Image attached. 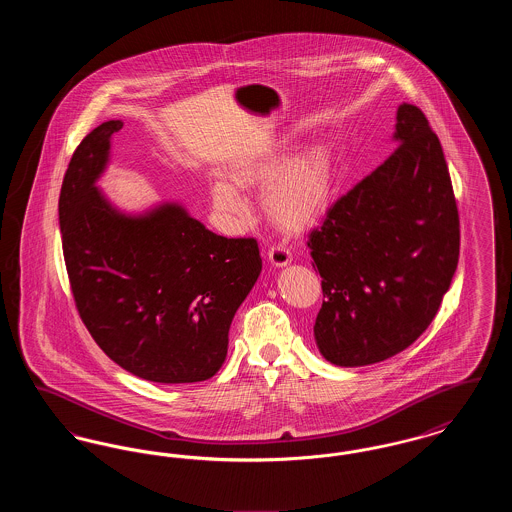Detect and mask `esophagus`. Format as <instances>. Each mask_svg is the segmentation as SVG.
Instances as JSON below:
<instances>
[{
    "mask_svg": "<svg viewBox=\"0 0 512 512\" xmlns=\"http://www.w3.org/2000/svg\"><path fill=\"white\" fill-rule=\"evenodd\" d=\"M292 251L286 245L276 244L268 249V261L274 267H286L292 263Z\"/></svg>",
    "mask_w": 512,
    "mask_h": 512,
    "instance_id": "obj_1",
    "label": "esophagus"
}]
</instances>
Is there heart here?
Segmentation results:
<instances>
[{
	"instance_id": "heart-1",
	"label": "heart",
	"mask_w": 512,
	"mask_h": 512,
	"mask_svg": "<svg viewBox=\"0 0 512 512\" xmlns=\"http://www.w3.org/2000/svg\"><path fill=\"white\" fill-rule=\"evenodd\" d=\"M267 165L265 161L242 163L232 171L236 184H249L261 178ZM236 184L217 180L211 186V201L215 211L224 219L242 220L249 207ZM332 188L328 161L318 153H301L286 161L274 172L265 188V205L268 213L282 224L297 226L315 217L322 203L328 199Z\"/></svg>"
}]
</instances>
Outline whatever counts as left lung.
I'll use <instances>...</instances> for the list:
<instances>
[{
    "instance_id": "left-lung-1",
    "label": "left lung",
    "mask_w": 512,
    "mask_h": 512,
    "mask_svg": "<svg viewBox=\"0 0 512 512\" xmlns=\"http://www.w3.org/2000/svg\"><path fill=\"white\" fill-rule=\"evenodd\" d=\"M395 119V151L307 240L324 293L315 341L336 366L407 349L436 317L459 263V213L438 136L411 103Z\"/></svg>"
}]
</instances>
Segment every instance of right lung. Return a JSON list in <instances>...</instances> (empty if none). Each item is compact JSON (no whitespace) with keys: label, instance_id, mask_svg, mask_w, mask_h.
<instances>
[{"label":"right lung","instance_id":"add662e5","mask_svg":"<svg viewBox=\"0 0 512 512\" xmlns=\"http://www.w3.org/2000/svg\"><path fill=\"white\" fill-rule=\"evenodd\" d=\"M99 124L76 147L59 195L76 309L105 355L157 384L211 378L263 261L253 238H224L178 201L126 213L99 190L111 138Z\"/></svg>","mask_w":512,"mask_h":512}]
</instances>
